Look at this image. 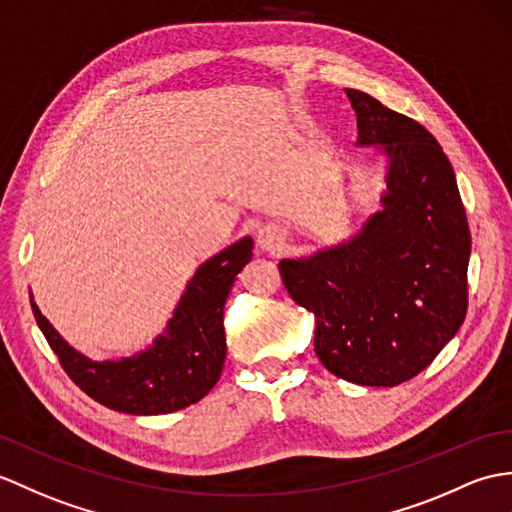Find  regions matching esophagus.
I'll return each mask as SVG.
<instances>
[{"mask_svg": "<svg viewBox=\"0 0 512 512\" xmlns=\"http://www.w3.org/2000/svg\"><path fill=\"white\" fill-rule=\"evenodd\" d=\"M283 231L279 227H275V224H268V227L259 229L257 233V244L264 253H279L283 248Z\"/></svg>", "mask_w": 512, "mask_h": 512, "instance_id": "esophagus-1", "label": "esophagus"}]
</instances>
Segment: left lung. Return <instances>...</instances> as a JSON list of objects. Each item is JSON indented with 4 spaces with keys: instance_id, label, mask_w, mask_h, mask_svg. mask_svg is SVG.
<instances>
[{
    "instance_id": "obj_1",
    "label": "left lung",
    "mask_w": 512,
    "mask_h": 512,
    "mask_svg": "<svg viewBox=\"0 0 512 512\" xmlns=\"http://www.w3.org/2000/svg\"><path fill=\"white\" fill-rule=\"evenodd\" d=\"M358 146L386 154L382 211L349 242L281 259L285 290L316 318L327 371L397 386L430 366L467 316L471 233L456 174L430 130L358 89Z\"/></svg>"
}]
</instances>
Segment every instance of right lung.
<instances>
[{"label":"right lung","instance_id":"obj_1","mask_svg":"<svg viewBox=\"0 0 512 512\" xmlns=\"http://www.w3.org/2000/svg\"><path fill=\"white\" fill-rule=\"evenodd\" d=\"M251 257L253 240L244 237L207 259L187 283L165 334L130 358L93 362L69 347L30 299L32 312L71 382L91 399L126 414L176 412L200 401L220 379L227 358L224 303Z\"/></svg>","mask_w":512,"mask_h":512}]
</instances>
